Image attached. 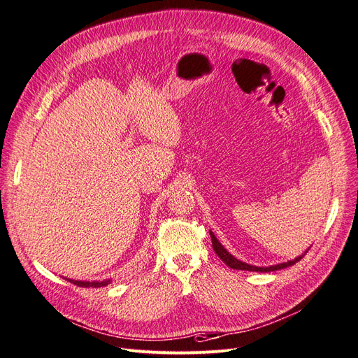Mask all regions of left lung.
<instances>
[{"label":"left lung","instance_id":"obj_1","mask_svg":"<svg viewBox=\"0 0 358 358\" xmlns=\"http://www.w3.org/2000/svg\"><path fill=\"white\" fill-rule=\"evenodd\" d=\"M209 234H210V241H213V248L215 250V254L220 257L221 261H224V264H227V266L230 268H234V270H245V271H257V273H270V271H275V270H282V268H286V267H290L294 266V264H296L303 255H306L308 252V249L303 252L302 255L296 257L295 259H290L287 262H280V264H275V266H270V267H257V266H250V264H246L241 259L234 258L229 250L224 248L220 241L215 237V234L209 230Z\"/></svg>","mask_w":358,"mask_h":358}]
</instances>
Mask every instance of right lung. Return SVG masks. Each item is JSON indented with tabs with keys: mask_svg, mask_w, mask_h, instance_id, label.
I'll return each instance as SVG.
<instances>
[{
	"mask_svg": "<svg viewBox=\"0 0 358 358\" xmlns=\"http://www.w3.org/2000/svg\"><path fill=\"white\" fill-rule=\"evenodd\" d=\"M68 282H71V283H73V285H76V286H79V287H103V286H108L112 280L110 279H106V280H103V282H84V280H72V279H66Z\"/></svg>",
	"mask_w": 358,
	"mask_h": 358,
	"instance_id": "1",
	"label": "right lung"
}]
</instances>
